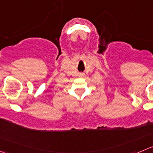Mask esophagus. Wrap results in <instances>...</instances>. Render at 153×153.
I'll use <instances>...</instances> for the list:
<instances>
[{
	"label": "esophagus",
	"instance_id": "esophagus-1",
	"mask_svg": "<svg viewBox=\"0 0 153 153\" xmlns=\"http://www.w3.org/2000/svg\"><path fill=\"white\" fill-rule=\"evenodd\" d=\"M79 76L80 77H84V74H80Z\"/></svg>",
	"mask_w": 153,
	"mask_h": 153
}]
</instances>
